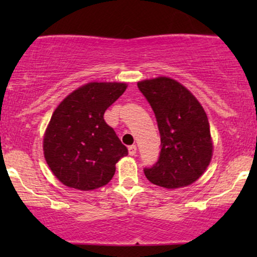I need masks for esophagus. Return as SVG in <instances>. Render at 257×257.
<instances>
[{"label":"esophagus","instance_id":"34e87169","mask_svg":"<svg viewBox=\"0 0 257 257\" xmlns=\"http://www.w3.org/2000/svg\"><path fill=\"white\" fill-rule=\"evenodd\" d=\"M128 151H129V155H131V156H135V155H137V146H135V145L129 146Z\"/></svg>","mask_w":257,"mask_h":257}]
</instances>
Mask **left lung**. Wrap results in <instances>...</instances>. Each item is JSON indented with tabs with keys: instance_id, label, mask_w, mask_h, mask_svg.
I'll return each instance as SVG.
<instances>
[{
	"instance_id": "1",
	"label": "left lung",
	"mask_w": 257,
	"mask_h": 257,
	"mask_svg": "<svg viewBox=\"0 0 257 257\" xmlns=\"http://www.w3.org/2000/svg\"><path fill=\"white\" fill-rule=\"evenodd\" d=\"M151 105L161 135L157 163L145 168L146 178L164 188L185 187L205 172L213 156L210 125L204 108L175 79L157 77L138 82Z\"/></svg>"
}]
</instances>
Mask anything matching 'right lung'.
Wrapping results in <instances>:
<instances>
[{
	"label": "right lung",
	"instance_id": "obj_1",
	"mask_svg": "<svg viewBox=\"0 0 257 257\" xmlns=\"http://www.w3.org/2000/svg\"><path fill=\"white\" fill-rule=\"evenodd\" d=\"M126 89L118 82H90L72 91L53 112L43 138L52 173L65 186L90 191L110 182L128 155L104 113Z\"/></svg>",
	"mask_w": 257,
	"mask_h": 257
}]
</instances>
